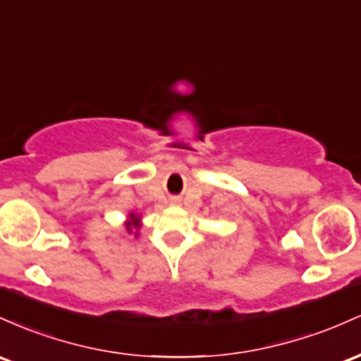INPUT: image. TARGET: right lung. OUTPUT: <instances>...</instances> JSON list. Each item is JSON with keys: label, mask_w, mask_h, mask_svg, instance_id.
Returning a JSON list of instances; mask_svg holds the SVG:
<instances>
[{"label": "right lung", "mask_w": 361, "mask_h": 361, "mask_svg": "<svg viewBox=\"0 0 361 361\" xmlns=\"http://www.w3.org/2000/svg\"><path fill=\"white\" fill-rule=\"evenodd\" d=\"M129 218H131V220H129L128 224H126V228H128V232H131V230H133V226H135V228H140V221H137V218H140V216H136V214L129 213Z\"/></svg>", "instance_id": "right-lung-1"}]
</instances>
